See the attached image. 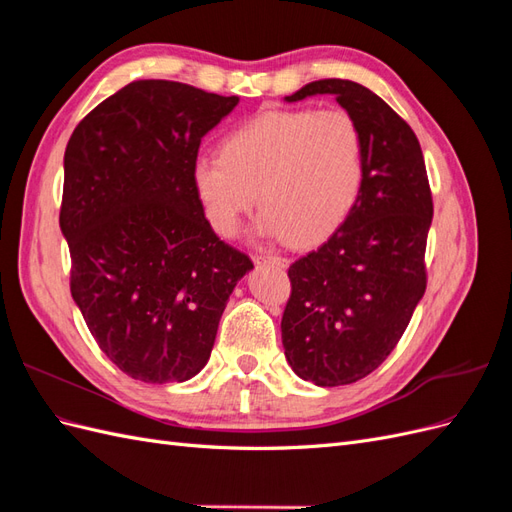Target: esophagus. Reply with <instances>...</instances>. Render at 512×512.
Returning <instances> with one entry per match:
<instances>
[{
    "label": "esophagus",
    "instance_id": "34e87169",
    "mask_svg": "<svg viewBox=\"0 0 512 512\" xmlns=\"http://www.w3.org/2000/svg\"><path fill=\"white\" fill-rule=\"evenodd\" d=\"M254 262L256 265H275L280 269L288 267V258H282V256H254Z\"/></svg>",
    "mask_w": 512,
    "mask_h": 512
}]
</instances>
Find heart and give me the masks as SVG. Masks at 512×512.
<instances>
[{"label": "heart", "mask_w": 512, "mask_h": 512, "mask_svg": "<svg viewBox=\"0 0 512 512\" xmlns=\"http://www.w3.org/2000/svg\"><path fill=\"white\" fill-rule=\"evenodd\" d=\"M363 183V134L344 108H280L232 130L222 153L192 160V185L209 226L222 237L265 207L256 235L316 245L344 224Z\"/></svg>", "instance_id": "heart-1"}]
</instances>
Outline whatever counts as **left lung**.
<instances>
[{"mask_svg":"<svg viewBox=\"0 0 512 512\" xmlns=\"http://www.w3.org/2000/svg\"><path fill=\"white\" fill-rule=\"evenodd\" d=\"M318 94L335 96L359 123L363 183L329 241L290 265L282 344L299 378L342 386L393 352L423 299L433 203L418 138L389 104L342 79L307 83L284 100Z\"/></svg>","mask_w":512,"mask_h":512,"instance_id":"obj_1","label":"left lung"}]
</instances>
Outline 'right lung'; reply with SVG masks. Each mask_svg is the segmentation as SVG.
<instances>
[{
	"label": "right lung",
	"instance_id": "right-lung-1",
	"mask_svg": "<svg viewBox=\"0 0 512 512\" xmlns=\"http://www.w3.org/2000/svg\"><path fill=\"white\" fill-rule=\"evenodd\" d=\"M237 96L134 81L72 132L59 228L70 292L100 350L134 380L194 378L252 260L220 241L192 185L203 136Z\"/></svg>",
	"mask_w": 512,
	"mask_h": 512
}]
</instances>
